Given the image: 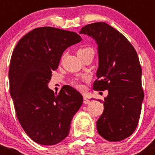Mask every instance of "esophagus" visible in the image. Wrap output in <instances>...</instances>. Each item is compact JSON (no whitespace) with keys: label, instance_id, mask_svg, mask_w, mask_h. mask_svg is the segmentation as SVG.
I'll return each mask as SVG.
<instances>
[{"label":"esophagus","instance_id":"obj_1","mask_svg":"<svg viewBox=\"0 0 155 155\" xmlns=\"http://www.w3.org/2000/svg\"><path fill=\"white\" fill-rule=\"evenodd\" d=\"M83 103L85 104H88L89 103H90V101H89L88 99H87V97H83Z\"/></svg>","mask_w":155,"mask_h":155}]
</instances>
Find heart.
<instances>
[{
	"instance_id": "heart-1",
	"label": "heart",
	"mask_w": 155,
	"mask_h": 155,
	"mask_svg": "<svg viewBox=\"0 0 155 155\" xmlns=\"http://www.w3.org/2000/svg\"><path fill=\"white\" fill-rule=\"evenodd\" d=\"M93 51L92 48H89V47L82 48H80V49H79V51H78V54H82V53H85V52H87V51ZM84 79H87V76H85V77H84ZM71 83H72V85H73V86L77 87V88H79V89H82V88H83V85H82V84L81 83V82L78 79H73V80L71 81Z\"/></svg>"
}]
</instances>
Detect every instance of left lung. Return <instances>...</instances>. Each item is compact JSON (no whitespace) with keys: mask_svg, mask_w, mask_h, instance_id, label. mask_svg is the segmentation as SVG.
Listing matches in <instances>:
<instances>
[{"mask_svg":"<svg viewBox=\"0 0 155 155\" xmlns=\"http://www.w3.org/2000/svg\"><path fill=\"white\" fill-rule=\"evenodd\" d=\"M79 34L92 37L98 46L94 90H108L104 112L97 121V132L108 141H121L137 128L144 98L137 53L122 34L105 22L87 25Z\"/></svg>","mask_w":155,"mask_h":155,"instance_id":"8db88e82","label":"left lung"}]
</instances>
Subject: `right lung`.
Wrapping results in <instances>:
<instances>
[{
    "label": "right lung",
    "instance_id": "add662e5",
    "mask_svg": "<svg viewBox=\"0 0 155 155\" xmlns=\"http://www.w3.org/2000/svg\"><path fill=\"white\" fill-rule=\"evenodd\" d=\"M81 40L75 32L42 27L25 34L14 48L9 69L10 96L20 124L38 144L52 145L64 140L83 102L82 95L70 85L58 95L48 87L64 50Z\"/></svg>",
    "mask_w": 155,
    "mask_h": 155
}]
</instances>
